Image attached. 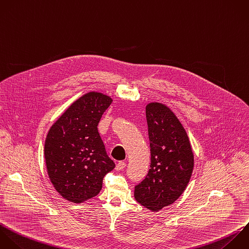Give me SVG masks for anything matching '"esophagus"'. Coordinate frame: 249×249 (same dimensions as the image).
<instances>
[{
	"instance_id": "esophagus-1",
	"label": "esophagus",
	"mask_w": 249,
	"mask_h": 249,
	"mask_svg": "<svg viewBox=\"0 0 249 249\" xmlns=\"http://www.w3.org/2000/svg\"><path fill=\"white\" fill-rule=\"evenodd\" d=\"M125 167V162L124 161H119L116 164V170H123Z\"/></svg>"
}]
</instances>
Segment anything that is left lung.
Here are the masks:
<instances>
[{
    "label": "left lung",
    "mask_w": 249,
    "mask_h": 249,
    "mask_svg": "<svg viewBox=\"0 0 249 249\" xmlns=\"http://www.w3.org/2000/svg\"><path fill=\"white\" fill-rule=\"evenodd\" d=\"M151 164L145 179L135 186L137 202L157 212L172 204L187 188L194 169V153L183 124L165 104L146 106Z\"/></svg>",
    "instance_id": "obj_1"
}]
</instances>
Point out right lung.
Returning a JSON list of instances; mask_svg holds the SVG:
<instances>
[{"mask_svg": "<svg viewBox=\"0 0 249 249\" xmlns=\"http://www.w3.org/2000/svg\"><path fill=\"white\" fill-rule=\"evenodd\" d=\"M113 99L89 91L74 101L51 126L45 141L48 175L68 201L82 203L97 196L104 176L115 168L97 125Z\"/></svg>", "mask_w": 249, "mask_h": 249, "instance_id": "1", "label": "right lung"}]
</instances>
